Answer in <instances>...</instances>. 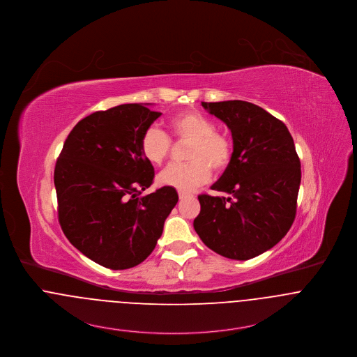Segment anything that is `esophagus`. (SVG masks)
I'll list each match as a JSON object with an SVG mask.
<instances>
[{"instance_id":"34e87169","label":"esophagus","mask_w":357,"mask_h":357,"mask_svg":"<svg viewBox=\"0 0 357 357\" xmlns=\"http://www.w3.org/2000/svg\"><path fill=\"white\" fill-rule=\"evenodd\" d=\"M188 196H190V195L185 194V192H181V191L178 192V197H180V199H185V197H188Z\"/></svg>"}]
</instances>
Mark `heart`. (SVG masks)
Wrapping results in <instances>:
<instances>
[{
    "label": "heart",
    "mask_w": 357,
    "mask_h": 357,
    "mask_svg": "<svg viewBox=\"0 0 357 357\" xmlns=\"http://www.w3.org/2000/svg\"><path fill=\"white\" fill-rule=\"evenodd\" d=\"M170 136L180 143H188L184 165H172L158 176L163 187L191 192L207 183L214 172H224L233 158V143L229 136L215 130V123L196 110H185L169 121ZM144 158L153 165H162L170 155L172 140L158 128H149L140 140Z\"/></svg>",
    "instance_id": "obj_1"
}]
</instances>
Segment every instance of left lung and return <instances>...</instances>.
<instances>
[{"mask_svg":"<svg viewBox=\"0 0 357 357\" xmlns=\"http://www.w3.org/2000/svg\"><path fill=\"white\" fill-rule=\"evenodd\" d=\"M233 137V158L211 190L199 195L194 227L200 240L229 259L255 258L292 227L301 181L300 160L287 126L245 100L202 102Z\"/></svg>","mask_w":357,"mask_h":357,"instance_id":"1","label":"left lung"}]
</instances>
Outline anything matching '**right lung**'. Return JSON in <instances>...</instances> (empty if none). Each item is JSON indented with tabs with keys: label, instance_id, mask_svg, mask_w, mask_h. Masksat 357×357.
Segmentation results:
<instances>
[{
	"label": "right lung",
	"instance_id": "1",
	"mask_svg": "<svg viewBox=\"0 0 357 357\" xmlns=\"http://www.w3.org/2000/svg\"><path fill=\"white\" fill-rule=\"evenodd\" d=\"M150 103H126L80 120L65 140L54 169L59 221L83 255L112 270L146 259L178 200L174 188L142 192L154 167L140 140L162 114Z\"/></svg>",
	"mask_w": 357,
	"mask_h": 357
}]
</instances>
